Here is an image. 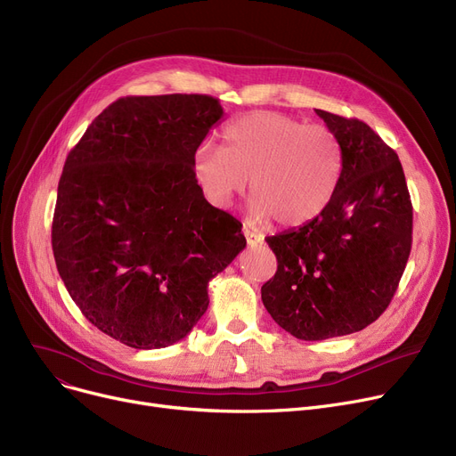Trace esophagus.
I'll return each mask as SVG.
<instances>
[{"mask_svg":"<svg viewBox=\"0 0 456 456\" xmlns=\"http://www.w3.org/2000/svg\"><path fill=\"white\" fill-rule=\"evenodd\" d=\"M242 232H244V236H246V240H248V244H249V246L262 244V240H265V236H262L256 229H253L249 224H244Z\"/></svg>","mask_w":456,"mask_h":456,"instance_id":"1","label":"esophagus"}]
</instances>
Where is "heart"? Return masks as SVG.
Returning <instances> with one entry per match:
<instances>
[{
	"instance_id": "heart-1",
	"label": "heart",
	"mask_w": 456,
	"mask_h": 456,
	"mask_svg": "<svg viewBox=\"0 0 456 456\" xmlns=\"http://www.w3.org/2000/svg\"><path fill=\"white\" fill-rule=\"evenodd\" d=\"M224 146L201 143L194 175L214 207H227L248 186L256 218L303 225L327 208L342 175V146L325 126L258 110L232 119Z\"/></svg>"
}]
</instances>
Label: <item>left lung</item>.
<instances>
[{
    "mask_svg": "<svg viewBox=\"0 0 456 456\" xmlns=\"http://www.w3.org/2000/svg\"><path fill=\"white\" fill-rule=\"evenodd\" d=\"M316 114L340 140L342 175L318 218L266 238L277 272L260 290L275 323L306 342L373 323L412 248V203L397 153L361 119Z\"/></svg>",
    "mask_w": 456,
    "mask_h": 456,
    "instance_id": "left-lung-1",
    "label": "left lung"
}]
</instances>
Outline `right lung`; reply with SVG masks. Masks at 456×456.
<instances>
[{"instance_id":"add662e5","label":"right lung","mask_w":456,"mask_h":456,"mask_svg":"<svg viewBox=\"0 0 456 456\" xmlns=\"http://www.w3.org/2000/svg\"><path fill=\"white\" fill-rule=\"evenodd\" d=\"M222 118L212 95H129L66 157L52 225L57 270L85 318L129 347L183 340L207 313L208 281L246 248L194 175V153Z\"/></svg>"}]
</instances>
